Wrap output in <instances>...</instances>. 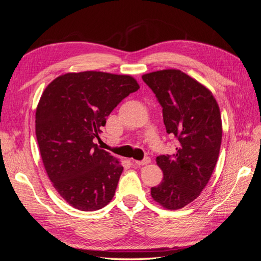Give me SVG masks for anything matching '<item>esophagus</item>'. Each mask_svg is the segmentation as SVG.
Here are the masks:
<instances>
[{
  "instance_id": "obj_1",
  "label": "esophagus",
  "mask_w": 261,
  "mask_h": 261,
  "mask_svg": "<svg viewBox=\"0 0 261 261\" xmlns=\"http://www.w3.org/2000/svg\"><path fill=\"white\" fill-rule=\"evenodd\" d=\"M150 158L149 156H146L144 160H141V161H135V163L137 164V165H146V164H149L150 163Z\"/></svg>"
}]
</instances>
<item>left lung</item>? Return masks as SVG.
<instances>
[{
    "mask_svg": "<svg viewBox=\"0 0 261 261\" xmlns=\"http://www.w3.org/2000/svg\"><path fill=\"white\" fill-rule=\"evenodd\" d=\"M143 81L162 107L167 133L176 139L174 154L156 158L163 179L151 196L177 210L200 195L215 170L222 140L220 109L206 87L178 69L146 74Z\"/></svg>",
    "mask_w": 261,
    "mask_h": 261,
    "instance_id": "1",
    "label": "left lung"
}]
</instances>
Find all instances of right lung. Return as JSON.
<instances>
[{"label":"right lung","instance_id":"1","mask_svg":"<svg viewBox=\"0 0 261 261\" xmlns=\"http://www.w3.org/2000/svg\"><path fill=\"white\" fill-rule=\"evenodd\" d=\"M139 85L128 75H62L45 88L36 112V136L54 188L70 206L96 211L112 200L123 167L93 143L107 117Z\"/></svg>","mask_w":261,"mask_h":261}]
</instances>
